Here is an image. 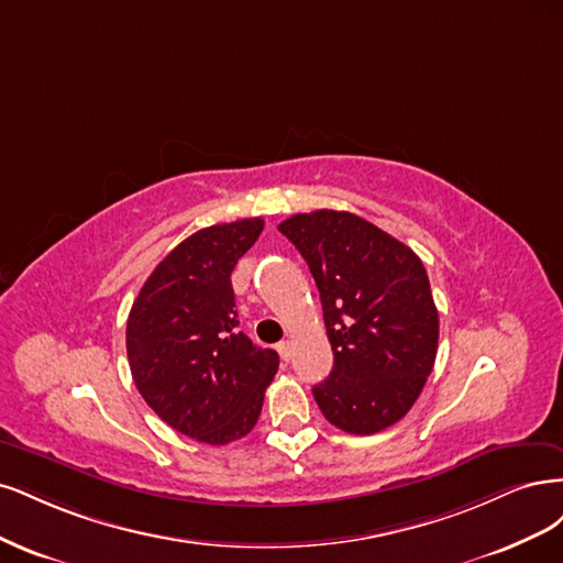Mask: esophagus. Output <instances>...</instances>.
Wrapping results in <instances>:
<instances>
[{
	"label": "esophagus",
	"mask_w": 563,
	"mask_h": 563,
	"mask_svg": "<svg viewBox=\"0 0 563 563\" xmlns=\"http://www.w3.org/2000/svg\"><path fill=\"white\" fill-rule=\"evenodd\" d=\"M278 353H280L283 360H289V355H292V341H287V339L280 341L278 343Z\"/></svg>",
	"instance_id": "34e87169"
}]
</instances>
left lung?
Instances as JSON below:
<instances>
[{"label": "left lung", "mask_w": 563, "mask_h": 563, "mask_svg": "<svg viewBox=\"0 0 563 563\" xmlns=\"http://www.w3.org/2000/svg\"><path fill=\"white\" fill-rule=\"evenodd\" d=\"M318 285L334 367L313 388L324 419L351 434L390 428L413 407L438 355L440 318L416 252L353 212L280 222Z\"/></svg>", "instance_id": "obj_1"}]
</instances>
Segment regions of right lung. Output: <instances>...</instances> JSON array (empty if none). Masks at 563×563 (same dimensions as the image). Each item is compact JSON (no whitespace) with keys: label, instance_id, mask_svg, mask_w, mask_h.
I'll return each mask as SVG.
<instances>
[{"label":"right lung","instance_id":"add662e5","mask_svg":"<svg viewBox=\"0 0 563 563\" xmlns=\"http://www.w3.org/2000/svg\"><path fill=\"white\" fill-rule=\"evenodd\" d=\"M264 220L196 231L142 285L125 324L135 386L177 432L222 446L255 428L278 353L239 332L231 271Z\"/></svg>","mask_w":563,"mask_h":563}]
</instances>
